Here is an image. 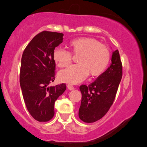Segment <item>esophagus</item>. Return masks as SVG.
<instances>
[{
  "mask_svg": "<svg viewBox=\"0 0 147 147\" xmlns=\"http://www.w3.org/2000/svg\"><path fill=\"white\" fill-rule=\"evenodd\" d=\"M67 88H68V90H74V89H75V88H74L73 86L71 85V84H68V85L67 86Z\"/></svg>",
  "mask_w": 147,
  "mask_h": 147,
  "instance_id": "esophagus-1",
  "label": "esophagus"
}]
</instances>
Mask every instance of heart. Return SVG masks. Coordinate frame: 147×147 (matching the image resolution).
Here are the masks:
<instances>
[{
    "instance_id": "heart-1",
    "label": "heart",
    "mask_w": 147,
    "mask_h": 147,
    "mask_svg": "<svg viewBox=\"0 0 147 147\" xmlns=\"http://www.w3.org/2000/svg\"><path fill=\"white\" fill-rule=\"evenodd\" d=\"M70 52L58 48L53 52V59L59 68L68 67L72 61V55L78 56L77 64L59 73V79L65 83L76 84L83 82L88 75L98 77L105 71L111 60L109 47L91 37H81L68 43Z\"/></svg>"
}]
</instances>
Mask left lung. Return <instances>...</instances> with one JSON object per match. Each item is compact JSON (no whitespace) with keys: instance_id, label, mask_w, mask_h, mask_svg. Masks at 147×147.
Segmentation results:
<instances>
[{"instance_id":"8db88e82","label":"left lung","mask_w":147,"mask_h":147,"mask_svg":"<svg viewBox=\"0 0 147 147\" xmlns=\"http://www.w3.org/2000/svg\"><path fill=\"white\" fill-rule=\"evenodd\" d=\"M122 77V64L118 50L113 52L111 63L105 72L88 86L79 87L82 102L79 117L92 123L104 117L113 105Z\"/></svg>"}]
</instances>
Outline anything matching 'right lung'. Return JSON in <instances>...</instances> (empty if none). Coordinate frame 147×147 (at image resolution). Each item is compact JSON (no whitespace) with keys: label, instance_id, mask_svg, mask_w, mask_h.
<instances>
[{"label":"right lung","instance_id":"1","mask_svg":"<svg viewBox=\"0 0 147 147\" xmlns=\"http://www.w3.org/2000/svg\"><path fill=\"white\" fill-rule=\"evenodd\" d=\"M62 33L43 31L36 34L23 51L20 85L28 112L38 122L54 117V106L66 89L65 84L49 86L55 78L53 52L63 42Z\"/></svg>","mask_w":147,"mask_h":147}]
</instances>
